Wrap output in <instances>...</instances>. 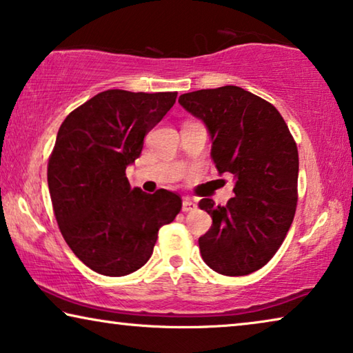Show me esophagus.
Wrapping results in <instances>:
<instances>
[{
	"mask_svg": "<svg viewBox=\"0 0 353 353\" xmlns=\"http://www.w3.org/2000/svg\"><path fill=\"white\" fill-rule=\"evenodd\" d=\"M196 209V203H193L190 198H183L182 201V210L183 212H192V210Z\"/></svg>",
	"mask_w": 353,
	"mask_h": 353,
	"instance_id": "obj_1",
	"label": "esophagus"
}]
</instances>
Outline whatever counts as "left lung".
Masks as SVG:
<instances>
[{"label": "left lung", "instance_id": "1", "mask_svg": "<svg viewBox=\"0 0 353 353\" xmlns=\"http://www.w3.org/2000/svg\"><path fill=\"white\" fill-rule=\"evenodd\" d=\"M181 106L209 131L219 174L234 176L227 206L203 198L212 227L198 239L206 265L223 276H247L274 256L298 201V149L271 103L236 85L183 93Z\"/></svg>", "mask_w": 353, "mask_h": 353}]
</instances>
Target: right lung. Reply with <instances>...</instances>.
Here are the masks:
<instances>
[{
	"label": "right lung",
	"mask_w": 353,
	"mask_h": 353,
	"mask_svg": "<svg viewBox=\"0 0 353 353\" xmlns=\"http://www.w3.org/2000/svg\"><path fill=\"white\" fill-rule=\"evenodd\" d=\"M177 92L106 90L61 123L47 166L55 219L66 244L103 276H126L150 259L163 225L182 208L179 194L131 190L126 166L174 106Z\"/></svg>",
	"instance_id": "add662e5"
}]
</instances>
